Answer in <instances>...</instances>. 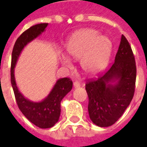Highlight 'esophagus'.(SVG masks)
Returning <instances> with one entry per match:
<instances>
[{"label": "esophagus", "instance_id": "obj_1", "mask_svg": "<svg viewBox=\"0 0 147 147\" xmlns=\"http://www.w3.org/2000/svg\"><path fill=\"white\" fill-rule=\"evenodd\" d=\"M73 86H74V87H75V88H77V87L80 86V82H78V81H76V82H74Z\"/></svg>", "mask_w": 147, "mask_h": 147}]
</instances>
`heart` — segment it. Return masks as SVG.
<instances>
[{
    "label": "heart",
    "instance_id": "heart-1",
    "mask_svg": "<svg viewBox=\"0 0 147 147\" xmlns=\"http://www.w3.org/2000/svg\"><path fill=\"white\" fill-rule=\"evenodd\" d=\"M66 51L75 60L81 59V67L90 76L101 73L107 67L112 52V42L109 38L100 35L93 29H83L71 37ZM61 64L67 68L72 67V61L67 56L60 57Z\"/></svg>",
    "mask_w": 147,
    "mask_h": 147
}]
</instances>
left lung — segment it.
Returning a JSON list of instances; mask_svg holds the SVG:
<instances>
[{
	"label": "left lung",
	"mask_w": 147,
	"mask_h": 147,
	"mask_svg": "<svg viewBox=\"0 0 147 147\" xmlns=\"http://www.w3.org/2000/svg\"><path fill=\"white\" fill-rule=\"evenodd\" d=\"M136 65L133 52L122 34L115 61L98 80L86 84L88 112L97 126L109 127L117 122L131 102L135 93Z\"/></svg>",
	"instance_id": "obj_1"
}]
</instances>
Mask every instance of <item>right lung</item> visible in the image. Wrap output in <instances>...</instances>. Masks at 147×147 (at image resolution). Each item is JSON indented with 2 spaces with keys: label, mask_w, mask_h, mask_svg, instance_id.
<instances>
[{
  "label": "right lung",
  "mask_w": 147,
  "mask_h": 147,
  "mask_svg": "<svg viewBox=\"0 0 147 147\" xmlns=\"http://www.w3.org/2000/svg\"><path fill=\"white\" fill-rule=\"evenodd\" d=\"M48 24H39L25 30L16 40L11 53V83L19 109L28 120L40 128H49L57 123L61 115V102L72 88L69 78L59 79L48 96L42 102H31L26 98L18 89L14 68L21 52L26 45L42 34Z\"/></svg>",
  "instance_id": "right-lung-1"
}]
</instances>
